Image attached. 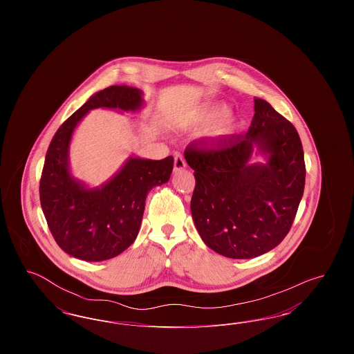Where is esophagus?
<instances>
[{
  "label": "esophagus",
  "instance_id": "obj_1",
  "mask_svg": "<svg viewBox=\"0 0 354 354\" xmlns=\"http://www.w3.org/2000/svg\"><path fill=\"white\" fill-rule=\"evenodd\" d=\"M185 167V160L183 155L180 152H176L175 156H174V169L179 171V169H183Z\"/></svg>",
  "mask_w": 354,
  "mask_h": 354
}]
</instances>
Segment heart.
Masks as SVG:
<instances>
[{
    "label": "heart",
    "instance_id": "obj_1",
    "mask_svg": "<svg viewBox=\"0 0 354 354\" xmlns=\"http://www.w3.org/2000/svg\"><path fill=\"white\" fill-rule=\"evenodd\" d=\"M224 111H225V107L223 104H211L198 114L195 122L198 124H209L214 120L219 118ZM237 126H239V119L236 118L234 114L227 113L216 122L215 127L211 131V138L212 139H221L227 135L232 134L237 129Z\"/></svg>",
    "mask_w": 354,
    "mask_h": 354
}]
</instances>
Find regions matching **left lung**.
<instances>
[{
  "instance_id": "8db88e82",
  "label": "left lung",
  "mask_w": 354,
  "mask_h": 354,
  "mask_svg": "<svg viewBox=\"0 0 354 354\" xmlns=\"http://www.w3.org/2000/svg\"><path fill=\"white\" fill-rule=\"evenodd\" d=\"M254 145L266 165H248ZM185 158L196 180L192 219L211 250L251 259L283 241L303 198L305 162L297 130L268 102L254 98L245 134L192 142Z\"/></svg>"
}]
</instances>
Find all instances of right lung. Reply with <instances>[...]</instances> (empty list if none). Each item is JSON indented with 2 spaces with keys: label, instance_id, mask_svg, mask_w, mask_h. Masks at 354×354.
Instances as JSON below:
<instances>
[{
  "label": "right lung",
  "instance_id": "1",
  "mask_svg": "<svg viewBox=\"0 0 354 354\" xmlns=\"http://www.w3.org/2000/svg\"><path fill=\"white\" fill-rule=\"evenodd\" d=\"M143 103L135 87L110 86L68 117L51 139L39 182V201L57 244L73 257L103 261L127 250L139 232L146 196L169 182L174 158H130L100 188H86L68 169V145L84 115L98 107L136 111Z\"/></svg>",
  "mask_w": 354,
  "mask_h": 354
}]
</instances>
